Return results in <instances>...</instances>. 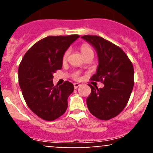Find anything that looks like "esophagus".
<instances>
[{
    "mask_svg": "<svg viewBox=\"0 0 153 153\" xmlns=\"http://www.w3.org/2000/svg\"><path fill=\"white\" fill-rule=\"evenodd\" d=\"M80 85H81V84H78V83H75V84H74V88H75V89H77Z\"/></svg>",
    "mask_w": 153,
    "mask_h": 153,
    "instance_id": "1",
    "label": "esophagus"
}]
</instances>
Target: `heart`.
<instances>
[{
    "label": "heart",
    "mask_w": 153,
    "mask_h": 153,
    "mask_svg": "<svg viewBox=\"0 0 153 153\" xmlns=\"http://www.w3.org/2000/svg\"><path fill=\"white\" fill-rule=\"evenodd\" d=\"M81 54H82V55L84 56V55L89 53V52H93V51H92V48L89 47V45H87V44H83V45H81ZM69 55V50H67L65 52H64V55H63V60H64V61H67ZM73 78H75V79H78V78H79V75H78V73L74 74Z\"/></svg>",
    "instance_id": "heart-1"
}]
</instances>
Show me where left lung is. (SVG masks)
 <instances>
[{"instance_id": "8db88e82", "label": "left lung", "mask_w": 153, "mask_h": 153, "mask_svg": "<svg viewBox=\"0 0 153 153\" xmlns=\"http://www.w3.org/2000/svg\"><path fill=\"white\" fill-rule=\"evenodd\" d=\"M81 38L95 48L98 55V68L92 80L104 84L100 89L89 84L91 93L86 98L87 107L96 118L111 119L124 109L129 101L134 86L133 66L121 48L101 37Z\"/></svg>"}]
</instances>
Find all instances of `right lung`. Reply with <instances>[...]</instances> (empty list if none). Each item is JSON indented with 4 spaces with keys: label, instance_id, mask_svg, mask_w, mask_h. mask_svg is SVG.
<instances>
[{
    "label": "right lung",
    "instance_id": "add662e5",
    "mask_svg": "<svg viewBox=\"0 0 153 153\" xmlns=\"http://www.w3.org/2000/svg\"><path fill=\"white\" fill-rule=\"evenodd\" d=\"M79 35L48 36L26 52L18 68L19 85L29 109L46 121L59 118L67 109L72 83L54 86L53 74L61 69L63 55Z\"/></svg>",
    "mask_w": 153,
    "mask_h": 153
}]
</instances>
